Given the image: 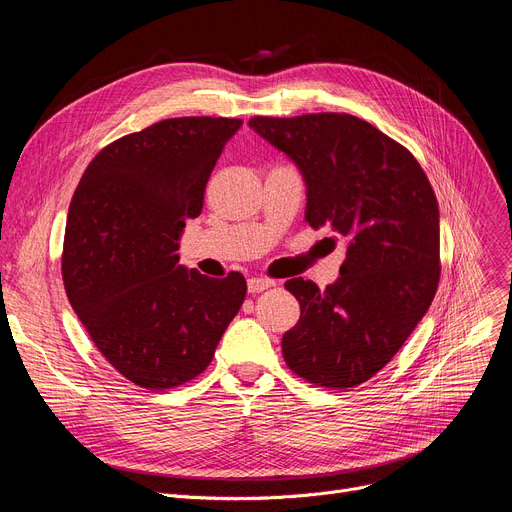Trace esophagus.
I'll use <instances>...</instances> for the list:
<instances>
[{"label": "esophagus", "mask_w": 512, "mask_h": 512, "mask_svg": "<svg viewBox=\"0 0 512 512\" xmlns=\"http://www.w3.org/2000/svg\"><path fill=\"white\" fill-rule=\"evenodd\" d=\"M276 282L274 280H270V278H265V276H255V278H249V282H247V286H249V292H263V290H267V288H272Z\"/></svg>", "instance_id": "esophagus-1"}]
</instances>
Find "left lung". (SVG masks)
Returning a JSON list of instances; mask_svg holds the SVG:
<instances>
[{"mask_svg":"<svg viewBox=\"0 0 512 512\" xmlns=\"http://www.w3.org/2000/svg\"><path fill=\"white\" fill-rule=\"evenodd\" d=\"M307 182L305 220L346 240L340 278L319 290L292 278L301 319L282 336L286 365L309 384L348 390L405 344L440 282V211L415 155L351 114L255 116Z\"/></svg>","mask_w":512,"mask_h":512,"instance_id":"left-lung-1","label":"left lung"}]
</instances>
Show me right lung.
<instances>
[{"mask_svg":"<svg viewBox=\"0 0 512 512\" xmlns=\"http://www.w3.org/2000/svg\"><path fill=\"white\" fill-rule=\"evenodd\" d=\"M238 118L155 122L103 147L70 201L62 278L91 340L120 375L164 392L213 359L247 294L180 265L178 236L203 209L207 180Z\"/></svg>","mask_w":512,"mask_h":512,"instance_id":"obj_1","label":"right lung"}]
</instances>
